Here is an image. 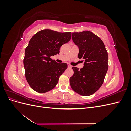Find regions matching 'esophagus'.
<instances>
[{
  "instance_id": "esophagus-1",
  "label": "esophagus",
  "mask_w": 131,
  "mask_h": 131,
  "mask_svg": "<svg viewBox=\"0 0 131 131\" xmlns=\"http://www.w3.org/2000/svg\"><path fill=\"white\" fill-rule=\"evenodd\" d=\"M72 66L71 65H70L69 64H68V68H72Z\"/></svg>"
}]
</instances>
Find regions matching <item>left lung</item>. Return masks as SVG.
<instances>
[{
  "mask_svg": "<svg viewBox=\"0 0 131 131\" xmlns=\"http://www.w3.org/2000/svg\"><path fill=\"white\" fill-rule=\"evenodd\" d=\"M72 39L79 48L78 58L85 62L80 70L72 67L74 74L70 78V85L75 92L89 96L103 83L108 69V52L103 42L91 31L72 33Z\"/></svg>",
  "mask_w": 131,
  "mask_h": 131,
  "instance_id": "obj_1",
  "label": "left lung"
}]
</instances>
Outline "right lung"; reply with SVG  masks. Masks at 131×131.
Listing matches in <instances>:
<instances>
[{
  "label": "right lung",
  "mask_w": 131,
  "mask_h": 131,
  "mask_svg": "<svg viewBox=\"0 0 131 131\" xmlns=\"http://www.w3.org/2000/svg\"><path fill=\"white\" fill-rule=\"evenodd\" d=\"M71 39V33L44 29L35 34L25 50L23 65L26 80L31 88L45 93L56 86L59 77L67 68L50 58L59 53L62 45Z\"/></svg>",
  "instance_id": "add662e5"
}]
</instances>
